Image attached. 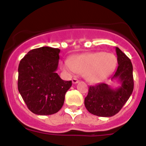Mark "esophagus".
<instances>
[{
	"instance_id": "1",
	"label": "esophagus",
	"mask_w": 146,
	"mask_h": 146,
	"mask_svg": "<svg viewBox=\"0 0 146 146\" xmlns=\"http://www.w3.org/2000/svg\"><path fill=\"white\" fill-rule=\"evenodd\" d=\"M78 82H79V80L77 79V78H73V79H72V83H73V84H77Z\"/></svg>"
}]
</instances>
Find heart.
<instances>
[{
	"mask_svg": "<svg viewBox=\"0 0 146 146\" xmlns=\"http://www.w3.org/2000/svg\"><path fill=\"white\" fill-rule=\"evenodd\" d=\"M115 64L116 58L113 54L96 52L76 55L72 61L65 60L62 69L69 74L76 72L83 73L88 81L98 82L113 72Z\"/></svg>",
	"mask_w": 146,
	"mask_h": 146,
	"instance_id": "heart-1",
	"label": "heart"
}]
</instances>
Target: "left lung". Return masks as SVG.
I'll return each mask as SVG.
<instances>
[{"mask_svg":"<svg viewBox=\"0 0 146 146\" xmlns=\"http://www.w3.org/2000/svg\"><path fill=\"white\" fill-rule=\"evenodd\" d=\"M118 66L111 80H118L121 86L112 88L106 83L90 86L85 98V106L91 114L111 117L121 110L134 89L133 66L130 59L118 47L115 48Z\"/></svg>","mask_w":146,"mask_h":146,"instance_id":"left-lung-1","label":"left lung"}]
</instances>
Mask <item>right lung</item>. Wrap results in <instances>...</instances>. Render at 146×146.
<instances>
[{
    "instance_id": "1",
    "label": "right lung",
    "mask_w": 146,
    "mask_h": 146,
    "mask_svg": "<svg viewBox=\"0 0 146 146\" xmlns=\"http://www.w3.org/2000/svg\"><path fill=\"white\" fill-rule=\"evenodd\" d=\"M60 50L50 47L33 49L20 60L18 91L34 114L56 113L64 105L72 81H64L56 73Z\"/></svg>"
}]
</instances>
